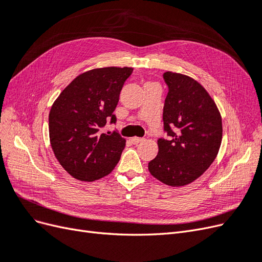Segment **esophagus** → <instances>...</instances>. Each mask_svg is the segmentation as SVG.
<instances>
[{"label":"esophagus","mask_w":262,"mask_h":262,"mask_svg":"<svg viewBox=\"0 0 262 262\" xmlns=\"http://www.w3.org/2000/svg\"><path fill=\"white\" fill-rule=\"evenodd\" d=\"M144 139L143 138H138V137H134V138H131V142L133 144H139L141 143V142H143Z\"/></svg>","instance_id":"esophagus-1"}]
</instances>
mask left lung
Listing matches in <instances>:
<instances>
[{
    "label": "left lung",
    "mask_w": 262,
    "mask_h": 262,
    "mask_svg": "<svg viewBox=\"0 0 262 262\" xmlns=\"http://www.w3.org/2000/svg\"><path fill=\"white\" fill-rule=\"evenodd\" d=\"M168 87L163 109L164 132L150 175L171 187L199 178L215 160L222 142V118L208 92L193 78L165 72Z\"/></svg>",
    "instance_id": "8db88e82"
}]
</instances>
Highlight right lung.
<instances>
[{"label": "right lung", "mask_w": 262, "mask_h": 262, "mask_svg": "<svg viewBox=\"0 0 262 262\" xmlns=\"http://www.w3.org/2000/svg\"><path fill=\"white\" fill-rule=\"evenodd\" d=\"M132 68H102L78 75L54 101L49 114L53 153L71 176L94 181L116 167L125 140L117 130L102 133L114 115Z\"/></svg>", "instance_id": "right-lung-1"}]
</instances>
